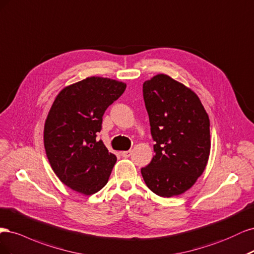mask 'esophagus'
<instances>
[{
    "mask_svg": "<svg viewBox=\"0 0 254 254\" xmlns=\"http://www.w3.org/2000/svg\"><path fill=\"white\" fill-rule=\"evenodd\" d=\"M121 155L124 157H129L130 155H132V151L130 150H128V151H124V152H121Z\"/></svg>",
    "mask_w": 254,
    "mask_h": 254,
    "instance_id": "obj_1",
    "label": "esophagus"
}]
</instances>
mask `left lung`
Returning a JSON list of instances; mask_svg holds the SVG:
<instances>
[{"label": "left lung", "instance_id": "obj_1", "mask_svg": "<svg viewBox=\"0 0 254 254\" xmlns=\"http://www.w3.org/2000/svg\"><path fill=\"white\" fill-rule=\"evenodd\" d=\"M155 156L141 174L162 197L183 194L197 181L209 159L210 120L190 88L159 73L142 86Z\"/></svg>", "mask_w": 254, "mask_h": 254}]
</instances>
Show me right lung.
Instances as JSON below:
<instances>
[{
    "mask_svg": "<svg viewBox=\"0 0 254 254\" xmlns=\"http://www.w3.org/2000/svg\"><path fill=\"white\" fill-rule=\"evenodd\" d=\"M126 87L113 79L88 77L56 97L45 121L44 146L56 175L73 191L92 195L108 183L117 157L97 133L105 110Z\"/></svg>",
    "mask_w": 254,
    "mask_h": 254,
    "instance_id": "right-lung-1",
    "label": "right lung"
}]
</instances>
